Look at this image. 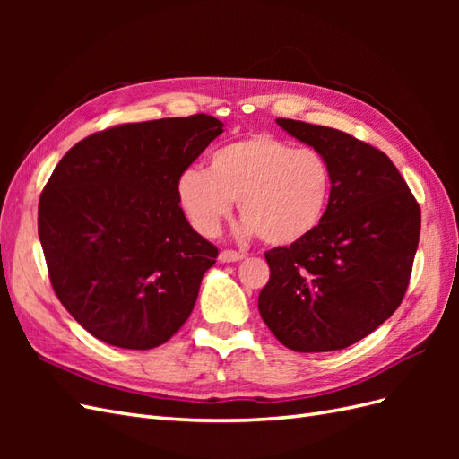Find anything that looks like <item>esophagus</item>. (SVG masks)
<instances>
[{
    "mask_svg": "<svg viewBox=\"0 0 459 459\" xmlns=\"http://www.w3.org/2000/svg\"><path fill=\"white\" fill-rule=\"evenodd\" d=\"M218 258H220V262L230 264V262H239V260H243L245 255H243V253H238V251H221Z\"/></svg>",
    "mask_w": 459,
    "mask_h": 459,
    "instance_id": "34e87169",
    "label": "esophagus"
}]
</instances>
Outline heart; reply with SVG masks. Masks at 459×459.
<instances>
[{
  "label": "heart",
  "mask_w": 459,
  "mask_h": 459,
  "mask_svg": "<svg viewBox=\"0 0 459 459\" xmlns=\"http://www.w3.org/2000/svg\"><path fill=\"white\" fill-rule=\"evenodd\" d=\"M331 191L333 170L322 152L268 134L214 149L208 170L191 166L176 182L179 208L197 233L214 238L238 201L239 231L275 247L307 239L322 224Z\"/></svg>",
  "instance_id": "heart-1"
}]
</instances>
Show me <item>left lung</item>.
<instances>
[{
  "mask_svg": "<svg viewBox=\"0 0 459 459\" xmlns=\"http://www.w3.org/2000/svg\"><path fill=\"white\" fill-rule=\"evenodd\" d=\"M329 160L333 191L307 239L266 253L270 281L258 310L297 352L346 349L400 307L420 243L421 211L393 160L351 134L277 118Z\"/></svg>",
  "mask_w": 459,
  "mask_h": 459,
  "instance_id": "1",
  "label": "left lung"
}]
</instances>
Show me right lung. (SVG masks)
Returning a JSON list of instances; mask_svg holds the SVG:
<instances>
[{
  "mask_svg": "<svg viewBox=\"0 0 459 459\" xmlns=\"http://www.w3.org/2000/svg\"><path fill=\"white\" fill-rule=\"evenodd\" d=\"M221 126L208 115L120 124L55 166L39 243L55 295L95 339L149 351L186 324L218 248L189 226L176 182Z\"/></svg>",
  "mask_w": 459,
  "mask_h": 459,
  "instance_id": "obj_1",
  "label": "right lung"
}]
</instances>
